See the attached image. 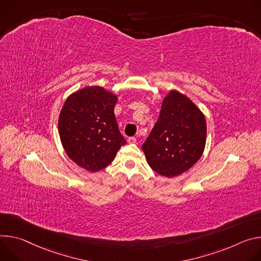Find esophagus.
<instances>
[{"instance_id":"esophagus-1","label":"esophagus","mask_w":261,"mask_h":261,"mask_svg":"<svg viewBox=\"0 0 261 261\" xmlns=\"http://www.w3.org/2000/svg\"><path fill=\"white\" fill-rule=\"evenodd\" d=\"M127 142H128L129 144H135V143L137 142V139H136L135 137H129V138L127 139Z\"/></svg>"}]
</instances>
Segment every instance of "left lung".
<instances>
[{"mask_svg":"<svg viewBox=\"0 0 261 261\" xmlns=\"http://www.w3.org/2000/svg\"><path fill=\"white\" fill-rule=\"evenodd\" d=\"M206 121L186 95L171 90L164 98L159 119L142 145L150 168L172 178L193 167L204 151Z\"/></svg>","mask_w":261,"mask_h":261,"instance_id":"left-lung-1","label":"left lung"}]
</instances>
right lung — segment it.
Wrapping results in <instances>:
<instances>
[{"label":"right lung","instance_id":"right-lung-1","mask_svg":"<svg viewBox=\"0 0 261 261\" xmlns=\"http://www.w3.org/2000/svg\"><path fill=\"white\" fill-rule=\"evenodd\" d=\"M117 96L91 86L70 94L59 115L61 143L70 160L90 172L109 166L126 144L115 118Z\"/></svg>","mask_w":261,"mask_h":261}]
</instances>
